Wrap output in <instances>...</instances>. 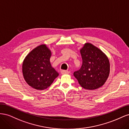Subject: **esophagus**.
Returning a JSON list of instances; mask_svg holds the SVG:
<instances>
[{"label": "esophagus", "mask_w": 129, "mask_h": 129, "mask_svg": "<svg viewBox=\"0 0 129 129\" xmlns=\"http://www.w3.org/2000/svg\"><path fill=\"white\" fill-rule=\"evenodd\" d=\"M70 72L68 71H65V70H62L61 71V73L62 74H69Z\"/></svg>", "instance_id": "34e87169"}]
</instances>
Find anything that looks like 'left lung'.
Instances as JSON below:
<instances>
[{"instance_id":"obj_1","label":"left lung","mask_w":129,"mask_h":129,"mask_svg":"<svg viewBox=\"0 0 129 129\" xmlns=\"http://www.w3.org/2000/svg\"><path fill=\"white\" fill-rule=\"evenodd\" d=\"M82 65L74 73L81 86L85 89L94 90L106 82L110 73V63L107 56L96 47L85 44L80 50Z\"/></svg>"}]
</instances>
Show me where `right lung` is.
Listing matches in <instances>:
<instances>
[{"instance_id":"add662e5","label":"right lung","mask_w":129,"mask_h":129,"mask_svg":"<svg viewBox=\"0 0 129 129\" xmlns=\"http://www.w3.org/2000/svg\"><path fill=\"white\" fill-rule=\"evenodd\" d=\"M51 52L45 45L33 49L22 63L24 77L29 85L37 90H44L52 84L58 73L50 62Z\"/></svg>"}]
</instances>
